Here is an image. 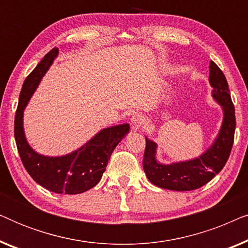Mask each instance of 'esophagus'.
I'll return each instance as SVG.
<instances>
[{"mask_svg": "<svg viewBox=\"0 0 248 248\" xmlns=\"http://www.w3.org/2000/svg\"><path fill=\"white\" fill-rule=\"evenodd\" d=\"M144 122H145V118L142 114L135 113L134 115H132L131 123H132V126L134 128H140L142 125L144 124Z\"/></svg>", "mask_w": 248, "mask_h": 248, "instance_id": "esophagus-1", "label": "esophagus"}]
</instances>
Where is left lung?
<instances>
[{"instance_id": "1", "label": "left lung", "mask_w": 248, "mask_h": 248, "mask_svg": "<svg viewBox=\"0 0 248 248\" xmlns=\"http://www.w3.org/2000/svg\"><path fill=\"white\" fill-rule=\"evenodd\" d=\"M209 81L212 97L222 107L223 121L218 137L204 154L188 161L162 165L155 159L157 144L145 138L143 169L149 181L158 187L181 192L200 188L219 174L228 160L235 137V107L225 74L213 61L210 62Z\"/></svg>"}]
</instances>
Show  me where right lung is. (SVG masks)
Instances as JSON below:
<instances>
[{
    "instance_id": "obj_1",
    "label": "right lung",
    "mask_w": 248,
    "mask_h": 248,
    "mask_svg": "<svg viewBox=\"0 0 248 248\" xmlns=\"http://www.w3.org/2000/svg\"><path fill=\"white\" fill-rule=\"evenodd\" d=\"M57 54V48L47 53L26 78L16 111L15 138L22 164L33 181L59 194H80L99 183L114 149L128 133L130 125L104 128L80 149L62 157H47L33 151L23 131V109Z\"/></svg>"
}]
</instances>
